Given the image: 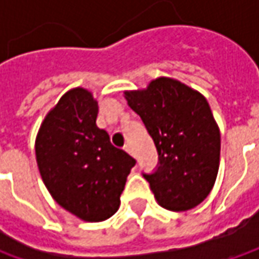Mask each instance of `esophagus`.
<instances>
[{"mask_svg":"<svg viewBox=\"0 0 259 259\" xmlns=\"http://www.w3.org/2000/svg\"><path fill=\"white\" fill-rule=\"evenodd\" d=\"M124 150H125V151H126V153H130V154H131V155H134V153H133V147H131V145H130V144L125 145Z\"/></svg>","mask_w":259,"mask_h":259,"instance_id":"1","label":"esophagus"}]
</instances>
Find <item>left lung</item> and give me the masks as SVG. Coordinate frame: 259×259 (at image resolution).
<instances>
[{
	"label": "left lung",
	"instance_id": "1",
	"mask_svg": "<svg viewBox=\"0 0 259 259\" xmlns=\"http://www.w3.org/2000/svg\"><path fill=\"white\" fill-rule=\"evenodd\" d=\"M124 94L158 153L157 170L143 174L155 200L173 212L202 203L213 187L221 160V133L206 98L171 77H158L145 89Z\"/></svg>",
	"mask_w": 259,
	"mask_h": 259
}]
</instances>
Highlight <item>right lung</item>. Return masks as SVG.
Returning a JSON list of instances; mask_svg holds the SVG:
<instances>
[{
    "label": "right lung",
    "instance_id": "1",
    "mask_svg": "<svg viewBox=\"0 0 259 259\" xmlns=\"http://www.w3.org/2000/svg\"><path fill=\"white\" fill-rule=\"evenodd\" d=\"M98 102L89 91L66 92L46 115L35 138V158L49 193L86 222H101L118 210L134 158L98 128Z\"/></svg>",
    "mask_w": 259,
    "mask_h": 259
}]
</instances>
